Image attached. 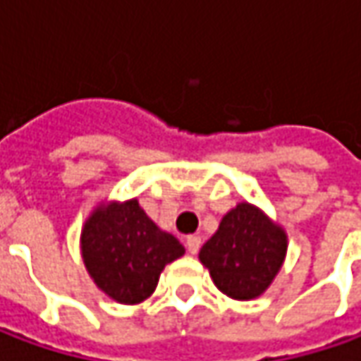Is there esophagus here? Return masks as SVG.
<instances>
[{"mask_svg": "<svg viewBox=\"0 0 361 361\" xmlns=\"http://www.w3.org/2000/svg\"><path fill=\"white\" fill-rule=\"evenodd\" d=\"M201 247V237L199 235H188L187 237V249L190 255H195Z\"/></svg>", "mask_w": 361, "mask_h": 361, "instance_id": "obj_1", "label": "esophagus"}]
</instances>
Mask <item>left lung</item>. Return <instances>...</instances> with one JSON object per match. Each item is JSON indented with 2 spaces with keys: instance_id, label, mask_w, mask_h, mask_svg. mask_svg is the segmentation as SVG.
<instances>
[{
  "instance_id": "1",
  "label": "left lung",
  "mask_w": 361,
  "mask_h": 361,
  "mask_svg": "<svg viewBox=\"0 0 361 361\" xmlns=\"http://www.w3.org/2000/svg\"><path fill=\"white\" fill-rule=\"evenodd\" d=\"M287 255V233L265 211L243 201L221 219L199 259L219 291L249 301L267 291Z\"/></svg>"
}]
</instances>
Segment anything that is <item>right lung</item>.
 I'll use <instances>...</instances> for the list:
<instances>
[{"instance_id":"obj_1","label":"right lung","mask_w":361,"mask_h":361,"mask_svg":"<svg viewBox=\"0 0 361 361\" xmlns=\"http://www.w3.org/2000/svg\"><path fill=\"white\" fill-rule=\"evenodd\" d=\"M80 251L96 287L124 305L150 298L162 269L185 255L180 241L160 229L138 199L94 207L82 227Z\"/></svg>"}]
</instances>
